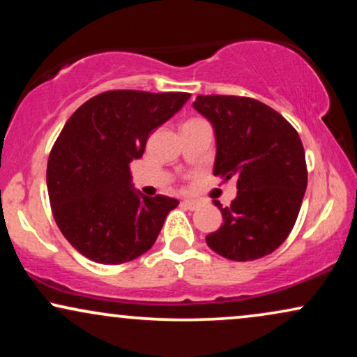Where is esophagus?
Listing matches in <instances>:
<instances>
[{
	"instance_id": "esophagus-1",
	"label": "esophagus",
	"mask_w": 357,
	"mask_h": 357,
	"mask_svg": "<svg viewBox=\"0 0 357 357\" xmlns=\"http://www.w3.org/2000/svg\"><path fill=\"white\" fill-rule=\"evenodd\" d=\"M183 206H186L188 210H196L199 206V202H196V199H183Z\"/></svg>"
}]
</instances>
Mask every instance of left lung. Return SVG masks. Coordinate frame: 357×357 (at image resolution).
Here are the masks:
<instances>
[{
    "mask_svg": "<svg viewBox=\"0 0 357 357\" xmlns=\"http://www.w3.org/2000/svg\"><path fill=\"white\" fill-rule=\"evenodd\" d=\"M192 107L215 130L213 174L236 178L230 206L213 202L223 225L206 236L213 252L257 260L284 243L307 188L305 153L297 130L277 110L250 97L198 96Z\"/></svg>",
    "mask_w": 357,
    "mask_h": 357,
    "instance_id": "obj_1",
    "label": "left lung"
}]
</instances>
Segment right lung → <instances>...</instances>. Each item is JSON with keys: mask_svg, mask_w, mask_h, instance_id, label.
<instances>
[{"mask_svg": "<svg viewBox=\"0 0 357 357\" xmlns=\"http://www.w3.org/2000/svg\"><path fill=\"white\" fill-rule=\"evenodd\" d=\"M188 99L186 92L109 90L63 126L48 158V196L61 235L89 260L119 265L141 257L178 206L169 196L139 192L129 166Z\"/></svg>", "mask_w": 357, "mask_h": 357, "instance_id": "right-lung-1", "label": "right lung"}]
</instances>
